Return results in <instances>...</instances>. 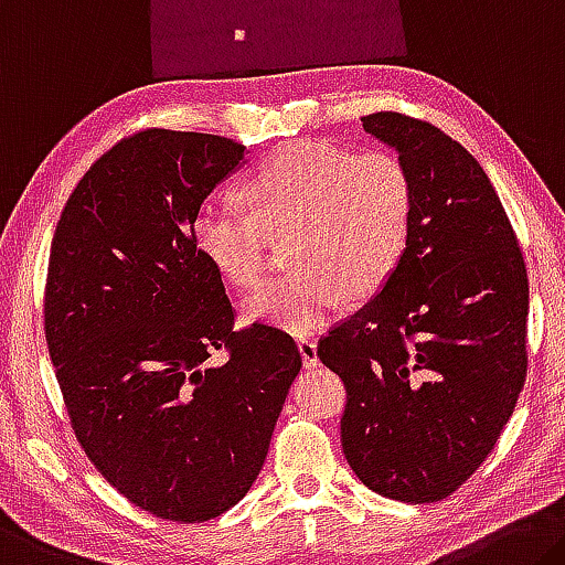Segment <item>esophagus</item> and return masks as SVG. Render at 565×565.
Returning a JSON list of instances; mask_svg holds the SVG:
<instances>
[{"label":"esophagus","instance_id":"obj_1","mask_svg":"<svg viewBox=\"0 0 565 565\" xmlns=\"http://www.w3.org/2000/svg\"><path fill=\"white\" fill-rule=\"evenodd\" d=\"M297 347H299V354H301V360H303V366H317L319 364L317 344L311 342V339H307V337L297 339Z\"/></svg>","mask_w":565,"mask_h":565}]
</instances>
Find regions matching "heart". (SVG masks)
Listing matches in <instances>:
<instances>
[{
    "instance_id": "obj_1",
    "label": "heart",
    "mask_w": 565,
    "mask_h": 565,
    "mask_svg": "<svg viewBox=\"0 0 565 565\" xmlns=\"http://www.w3.org/2000/svg\"><path fill=\"white\" fill-rule=\"evenodd\" d=\"M238 195L250 213L205 203L195 246L228 284L254 289L268 271L271 238L291 234L297 268L244 301L248 319L291 334L324 324L349 291L372 297L405 254L412 181L392 150L291 140L244 178Z\"/></svg>"
}]
</instances>
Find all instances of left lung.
Segmentation results:
<instances>
[{"instance_id":"obj_1","label":"left lung","mask_w":565,"mask_h":565,"mask_svg":"<svg viewBox=\"0 0 565 565\" xmlns=\"http://www.w3.org/2000/svg\"><path fill=\"white\" fill-rule=\"evenodd\" d=\"M362 125L412 181L407 246L370 303L319 339L347 387L344 458L366 488L437 503L495 447L527 370V274L480 163L402 113Z\"/></svg>"}]
</instances>
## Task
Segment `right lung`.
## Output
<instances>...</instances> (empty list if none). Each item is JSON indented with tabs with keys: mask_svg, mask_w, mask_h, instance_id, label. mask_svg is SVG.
<instances>
[{
	"mask_svg": "<svg viewBox=\"0 0 565 565\" xmlns=\"http://www.w3.org/2000/svg\"><path fill=\"white\" fill-rule=\"evenodd\" d=\"M244 150L132 132L83 175L52 238L44 337L70 425L97 472L166 521H211L246 495L301 370L286 331L234 329L195 246L201 203Z\"/></svg>",
	"mask_w": 565,
	"mask_h": 565,
	"instance_id": "1",
	"label": "right lung"
}]
</instances>
